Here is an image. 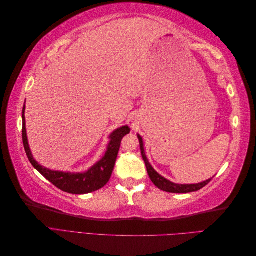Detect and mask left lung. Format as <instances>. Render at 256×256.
<instances>
[{"mask_svg":"<svg viewBox=\"0 0 256 256\" xmlns=\"http://www.w3.org/2000/svg\"><path fill=\"white\" fill-rule=\"evenodd\" d=\"M138 142H140L141 154H142L143 160L145 162L147 173H148V176L150 178V180L154 182V184L156 186L157 188H159L160 190L166 191V192H171V193H188V192H193V191H198L200 189H202L203 187H205L206 184L210 182L212 180H208L206 182H203L200 184H176L168 182V180H166L164 177H162L161 175H159L152 168V166H150L148 160H147V158H146L144 147H143L142 138L140 136H138Z\"/></svg>","mask_w":256,"mask_h":256,"instance_id":"left-lung-1","label":"left lung"}]
</instances>
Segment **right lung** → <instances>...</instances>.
Returning <instances> with one entry per match:
<instances>
[{
    "instance_id": "1",
    "label": "right lung",
    "mask_w": 256,
    "mask_h": 256,
    "mask_svg": "<svg viewBox=\"0 0 256 256\" xmlns=\"http://www.w3.org/2000/svg\"><path fill=\"white\" fill-rule=\"evenodd\" d=\"M129 132L130 129L128 126H124L118 128V130H115L111 134V141L109 146H108V150L104 158L97 162L92 168H90L88 172L81 174H72L51 171V170L42 168V166L38 164L32 156L26 138L24 106H23L22 110V141L30 162L38 172L44 178H47L56 187H58L62 191L72 193V194H85V193L94 192L104 187L112 175L115 161L116 158H118V154L120 147L122 138Z\"/></svg>"
}]
</instances>
